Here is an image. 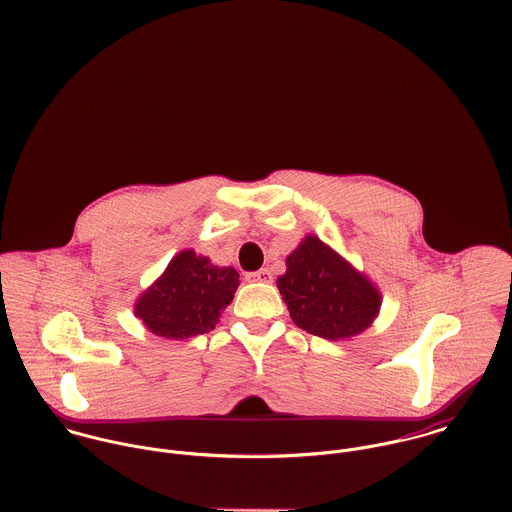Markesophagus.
Returning a JSON list of instances; mask_svg holds the SVG:
<instances>
[{"label":"esophagus","instance_id":"obj_1","mask_svg":"<svg viewBox=\"0 0 512 512\" xmlns=\"http://www.w3.org/2000/svg\"><path fill=\"white\" fill-rule=\"evenodd\" d=\"M246 278H248L250 282H272V274H270V270H266V268H262V270H258V272H250Z\"/></svg>","mask_w":512,"mask_h":512}]
</instances>
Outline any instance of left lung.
Masks as SVG:
<instances>
[{
  "label": "left lung",
  "mask_w": 512,
  "mask_h": 512,
  "mask_svg": "<svg viewBox=\"0 0 512 512\" xmlns=\"http://www.w3.org/2000/svg\"><path fill=\"white\" fill-rule=\"evenodd\" d=\"M286 264L278 290L303 331L339 341L359 335L376 317V288L319 238L307 236Z\"/></svg>",
  "instance_id": "1"
}]
</instances>
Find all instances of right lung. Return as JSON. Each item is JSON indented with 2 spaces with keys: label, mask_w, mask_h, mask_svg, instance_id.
<instances>
[{
  "label": "right lung",
  "mask_w": 512,
  "mask_h": 512,
  "mask_svg": "<svg viewBox=\"0 0 512 512\" xmlns=\"http://www.w3.org/2000/svg\"><path fill=\"white\" fill-rule=\"evenodd\" d=\"M234 268H217L205 256L185 250L136 303L147 329L165 339H189L215 329L220 311L238 288Z\"/></svg>",
  "instance_id": "1"
}]
</instances>
